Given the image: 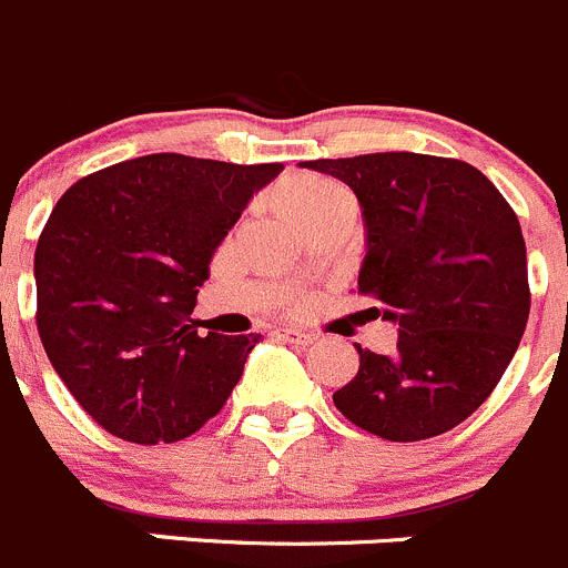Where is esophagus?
<instances>
[{
    "instance_id": "34e87169",
    "label": "esophagus",
    "mask_w": 568,
    "mask_h": 568,
    "mask_svg": "<svg viewBox=\"0 0 568 568\" xmlns=\"http://www.w3.org/2000/svg\"><path fill=\"white\" fill-rule=\"evenodd\" d=\"M275 337L284 339V343H290V345H310V343H315V334L298 332V328H278V332H275Z\"/></svg>"
}]
</instances>
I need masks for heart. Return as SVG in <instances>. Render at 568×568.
I'll return each instance as SVG.
<instances>
[{
	"mask_svg": "<svg viewBox=\"0 0 568 568\" xmlns=\"http://www.w3.org/2000/svg\"><path fill=\"white\" fill-rule=\"evenodd\" d=\"M273 203L301 231L315 223V220L326 217L328 212H334L343 203H351V194L332 178L298 172V175L284 178L275 186Z\"/></svg>",
	"mask_w": 568,
	"mask_h": 568,
	"instance_id": "1",
	"label": "heart"
}]
</instances>
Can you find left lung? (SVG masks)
Returning <instances> with one entry per match:
<instances>
[{"label": "left lung", "instance_id": "1", "mask_svg": "<svg viewBox=\"0 0 568 568\" xmlns=\"http://www.w3.org/2000/svg\"><path fill=\"white\" fill-rule=\"evenodd\" d=\"M304 166L354 189L365 220L359 293L398 326L390 356L356 345L359 371L334 407L396 443L455 429L499 385L530 317L516 212L457 159L371 153Z\"/></svg>", "mask_w": 568, "mask_h": 568}]
</instances>
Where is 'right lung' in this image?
I'll list each match as a JSON object with an SVG mask.
<instances>
[{
  "mask_svg": "<svg viewBox=\"0 0 568 568\" xmlns=\"http://www.w3.org/2000/svg\"><path fill=\"white\" fill-rule=\"evenodd\" d=\"M281 164L119 161L63 192L38 236V334L80 407L131 443H175L223 409L258 334L192 315L209 262Z\"/></svg>",
  "mask_w": 568,
  "mask_h": 568,
  "instance_id": "add662e5",
  "label": "right lung"
}]
</instances>
